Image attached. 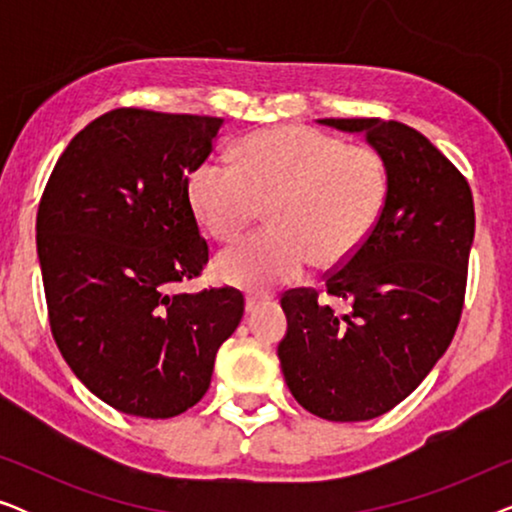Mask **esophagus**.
Segmentation results:
<instances>
[{
	"instance_id": "obj_1",
	"label": "esophagus",
	"mask_w": 512,
	"mask_h": 512,
	"mask_svg": "<svg viewBox=\"0 0 512 512\" xmlns=\"http://www.w3.org/2000/svg\"><path fill=\"white\" fill-rule=\"evenodd\" d=\"M265 296H256V293H247V312L251 314V312H256L258 307L261 305H265Z\"/></svg>"
}]
</instances>
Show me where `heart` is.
Instances as JSON below:
<instances>
[{"label": "heart", "instance_id": "heart-1", "mask_svg": "<svg viewBox=\"0 0 512 512\" xmlns=\"http://www.w3.org/2000/svg\"><path fill=\"white\" fill-rule=\"evenodd\" d=\"M389 186L380 151L305 125L254 132L235 165L202 158L186 177L195 216L219 242L237 240L268 205L272 226L216 258L223 282L251 291L291 282L312 261L345 263L380 223Z\"/></svg>", "mask_w": 512, "mask_h": 512}]
</instances>
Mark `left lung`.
Returning a JSON list of instances; mask_svg holds the SVG:
<instances>
[{
	"label": "left lung",
	"instance_id": "obj_1",
	"mask_svg": "<svg viewBox=\"0 0 512 512\" xmlns=\"http://www.w3.org/2000/svg\"><path fill=\"white\" fill-rule=\"evenodd\" d=\"M366 139L389 165V200L361 249L326 272L324 291L282 296L289 333L279 363L291 394L328 422H366L396 408L450 347L464 310L475 233L464 174L410 125L321 118ZM319 292L348 300L335 313Z\"/></svg>",
	"mask_w": 512,
	"mask_h": 512
}]
</instances>
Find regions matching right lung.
<instances>
[{
    "mask_svg": "<svg viewBox=\"0 0 512 512\" xmlns=\"http://www.w3.org/2000/svg\"><path fill=\"white\" fill-rule=\"evenodd\" d=\"M221 128L216 116L111 109L67 144L41 193L53 340L74 375L125 415L193 408L244 314L233 286L172 291L209 263L186 177Z\"/></svg>",
    "mask_w": 512,
    "mask_h": 512,
    "instance_id": "1",
    "label": "right lung"
}]
</instances>
